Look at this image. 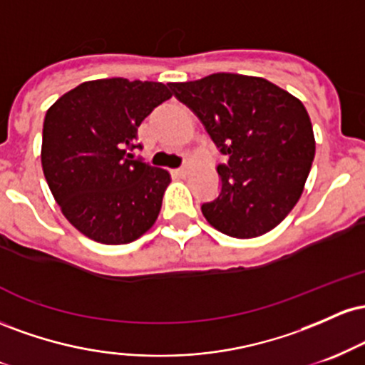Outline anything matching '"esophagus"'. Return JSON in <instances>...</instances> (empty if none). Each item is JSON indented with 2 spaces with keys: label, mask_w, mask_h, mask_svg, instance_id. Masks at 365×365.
Wrapping results in <instances>:
<instances>
[{
  "label": "esophagus",
  "mask_w": 365,
  "mask_h": 365,
  "mask_svg": "<svg viewBox=\"0 0 365 365\" xmlns=\"http://www.w3.org/2000/svg\"><path fill=\"white\" fill-rule=\"evenodd\" d=\"M173 173L177 175V177H180V178H185V177H188V173H190V168H188V166H182V168L175 170Z\"/></svg>",
  "instance_id": "obj_1"
}]
</instances>
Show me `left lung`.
Wrapping results in <instances>:
<instances>
[{
	"label": "left lung",
	"mask_w": 365,
	"mask_h": 365,
	"mask_svg": "<svg viewBox=\"0 0 365 365\" xmlns=\"http://www.w3.org/2000/svg\"><path fill=\"white\" fill-rule=\"evenodd\" d=\"M168 86L228 156L217 165L220 194L200 207L207 223L235 238L271 232L299 202L316 154L304 104L249 75L212 73Z\"/></svg>",
	"instance_id": "obj_1"
}]
</instances>
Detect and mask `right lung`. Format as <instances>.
Returning <instances> with one entry per match:
<instances>
[{
    "instance_id": "add662e5",
    "label": "right lung",
    "mask_w": 365,
    "mask_h": 365,
    "mask_svg": "<svg viewBox=\"0 0 365 365\" xmlns=\"http://www.w3.org/2000/svg\"><path fill=\"white\" fill-rule=\"evenodd\" d=\"M171 98L161 82L89 81L46 113L41 163L49 190L78 232L130 244L156 223L170 173L133 159L137 128Z\"/></svg>"
}]
</instances>
